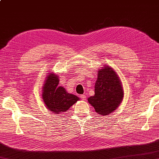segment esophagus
I'll return each instance as SVG.
<instances>
[{
	"label": "esophagus",
	"mask_w": 159,
	"mask_h": 159,
	"mask_svg": "<svg viewBox=\"0 0 159 159\" xmlns=\"http://www.w3.org/2000/svg\"><path fill=\"white\" fill-rule=\"evenodd\" d=\"M80 97L81 98V99H82L83 101H85V100H86V96H85V95H84V94L80 95Z\"/></svg>",
	"instance_id": "obj_1"
}]
</instances>
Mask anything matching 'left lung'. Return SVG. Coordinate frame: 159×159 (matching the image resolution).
Returning a JSON list of instances; mask_svg holds the SVG:
<instances>
[{"mask_svg":"<svg viewBox=\"0 0 159 159\" xmlns=\"http://www.w3.org/2000/svg\"><path fill=\"white\" fill-rule=\"evenodd\" d=\"M94 95L88 98L96 113L102 116L111 114L119 106L124 96L122 82L112 67L105 65L98 71Z\"/></svg>","mask_w":159,"mask_h":159,"instance_id":"8db88e82","label":"left lung"}]
</instances>
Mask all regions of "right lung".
Returning <instances> with one entry per match:
<instances>
[{
	"mask_svg": "<svg viewBox=\"0 0 159 159\" xmlns=\"http://www.w3.org/2000/svg\"><path fill=\"white\" fill-rule=\"evenodd\" d=\"M58 74L48 73L43 88L42 98L49 111L54 114L65 112L80 100L78 96L70 94L65 88L59 86Z\"/></svg>",
	"mask_w": 159,
	"mask_h": 159,
	"instance_id": "1",
	"label": "right lung"
}]
</instances>
